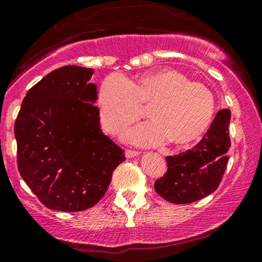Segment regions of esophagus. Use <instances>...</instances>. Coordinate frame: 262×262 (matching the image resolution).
Segmentation results:
<instances>
[{
	"label": "esophagus",
	"mask_w": 262,
	"mask_h": 262,
	"mask_svg": "<svg viewBox=\"0 0 262 262\" xmlns=\"http://www.w3.org/2000/svg\"><path fill=\"white\" fill-rule=\"evenodd\" d=\"M125 155L127 159H132V157H136L139 156V152L137 151H132V150H126L125 151Z\"/></svg>",
	"instance_id": "esophagus-1"
}]
</instances>
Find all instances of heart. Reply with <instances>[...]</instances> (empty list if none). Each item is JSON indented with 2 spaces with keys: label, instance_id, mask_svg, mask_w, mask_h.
<instances>
[{
  "label": "heart",
  "instance_id": "1",
  "mask_svg": "<svg viewBox=\"0 0 262 262\" xmlns=\"http://www.w3.org/2000/svg\"><path fill=\"white\" fill-rule=\"evenodd\" d=\"M148 107L152 122L126 132L123 139L140 146L170 142L187 146L207 131L215 114V97L207 86L190 82L172 69L145 74L127 81L121 75H110L101 83L97 107L102 127L120 134L142 116Z\"/></svg>",
  "mask_w": 262,
  "mask_h": 262
}]
</instances>
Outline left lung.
<instances>
[{
	"label": "left lung",
	"mask_w": 262,
	"mask_h": 262,
	"mask_svg": "<svg viewBox=\"0 0 262 262\" xmlns=\"http://www.w3.org/2000/svg\"><path fill=\"white\" fill-rule=\"evenodd\" d=\"M230 110L216 114L210 128L192 150L167 156V172L155 182V191L172 204H190L212 193L220 185L231 146Z\"/></svg>",
	"instance_id": "1"
}]
</instances>
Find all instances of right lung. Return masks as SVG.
I'll return each mask as SVG.
<instances>
[{"instance_id": "add662e5", "label": "right lung", "mask_w": 262, "mask_h": 262, "mask_svg": "<svg viewBox=\"0 0 262 262\" xmlns=\"http://www.w3.org/2000/svg\"><path fill=\"white\" fill-rule=\"evenodd\" d=\"M94 70L63 66L29 90L15 123L19 175L50 210L76 212L103 198L123 150L102 134Z\"/></svg>"}]
</instances>
